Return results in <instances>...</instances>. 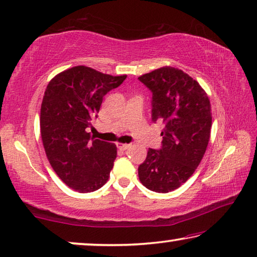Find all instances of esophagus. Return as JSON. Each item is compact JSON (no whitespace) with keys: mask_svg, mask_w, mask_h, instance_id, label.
Returning <instances> with one entry per match:
<instances>
[{"mask_svg":"<svg viewBox=\"0 0 257 257\" xmlns=\"http://www.w3.org/2000/svg\"><path fill=\"white\" fill-rule=\"evenodd\" d=\"M117 147L119 148V149H121V151H126V149L130 147V145L128 144H120V142H118Z\"/></svg>","mask_w":257,"mask_h":257,"instance_id":"obj_1","label":"esophagus"}]
</instances>
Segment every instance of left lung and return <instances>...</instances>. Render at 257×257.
Masks as SVG:
<instances>
[{"instance_id":"1","label":"left lung","mask_w":257,"mask_h":257,"mask_svg":"<svg viewBox=\"0 0 257 257\" xmlns=\"http://www.w3.org/2000/svg\"><path fill=\"white\" fill-rule=\"evenodd\" d=\"M139 80L153 93V121L164 124L162 148H149L138 169L139 179L153 192L169 193L186 183L206 153L210 101L199 82L171 66L154 70Z\"/></svg>"}]
</instances>
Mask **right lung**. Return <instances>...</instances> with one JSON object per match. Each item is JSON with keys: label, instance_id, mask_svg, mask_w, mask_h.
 I'll return each instance as SVG.
<instances>
[{"label": "right lung", "instance_id": "right-lung-1", "mask_svg": "<svg viewBox=\"0 0 257 257\" xmlns=\"http://www.w3.org/2000/svg\"><path fill=\"white\" fill-rule=\"evenodd\" d=\"M126 76H110L79 65L58 73L43 95L40 131L47 159L70 188L89 193L108 181L117 156L115 144L92 139L87 132L103 96Z\"/></svg>", "mask_w": 257, "mask_h": 257}]
</instances>
